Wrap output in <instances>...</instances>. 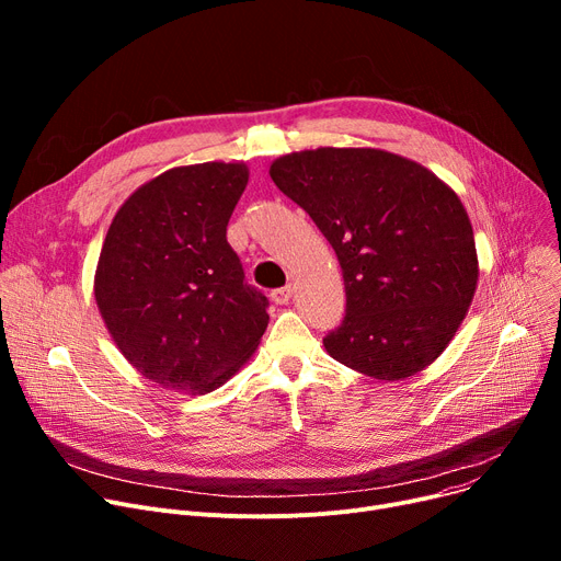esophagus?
<instances>
[{"label":"esophagus","mask_w":561,"mask_h":561,"mask_svg":"<svg viewBox=\"0 0 561 561\" xmlns=\"http://www.w3.org/2000/svg\"><path fill=\"white\" fill-rule=\"evenodd\" d=\"M271 298H273V302H275V305H288V302H290V298H293V286L288 284V286L275 288V290L271 293Z\"/></svg>","instance_id":"esophagus-1"}]
</instances>
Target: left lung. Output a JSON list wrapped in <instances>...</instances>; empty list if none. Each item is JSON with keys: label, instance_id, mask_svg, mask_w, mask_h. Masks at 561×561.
Returning <instances> with one entry per match:
<instances>
[{"label": "left lung", "instance_id": "1", "mask_svg": "<svg viewBox=\"0 0 561 561\" xmlns=\"http://www.w3.org/2000/svg\"><path fill=\"white\" fill-rule=\"evenodd\" d=\"M277 188L330 241L345 318L330 357L375 379H404L448 347L478 288L473 225L425 165L375 147H318L271 163Z\"/></svg>", "mask_w": 561, "mask_h": 561}]
</instances>
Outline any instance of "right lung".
<instances>
[{"label": "right lung", "instance_id": "add662e5", "mask_svg": "<svg viewBox=\"0 0 561 561\" xmlns=\"http://www.w3.org/2000/svg\"><path fill=\"white\" fill-rule=\"evenodd\" d=\"M245 163L170 168L117 209L95 271V302L125 359L159 387L202 396L239 373L268 328L227 222Z\"/></svg>", "mask_w": 561, "mask_h": 561}]
</instances>
